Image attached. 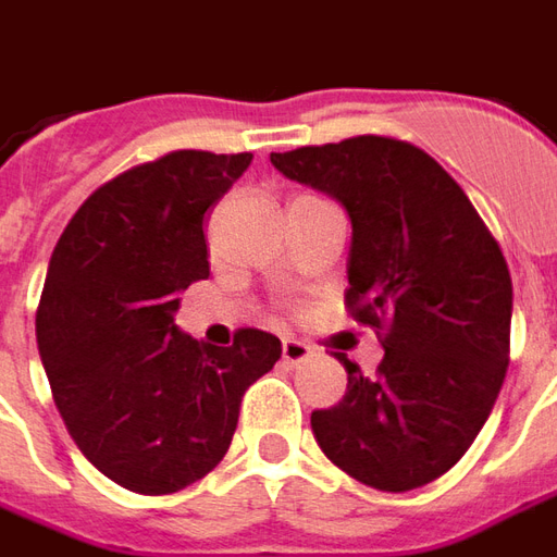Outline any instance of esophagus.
<instances>
[{
	"instance_id": "esophagus-1",
	"label": "esophagus",
	"mask_w": 557,
	"mask_h": 557,
	"mask_svg": "<svg viewBox=\"0 0 557 557\" xmlns=\"http://www.w3.org/2000/svg\"><path fill=\"white\" fill-rule=\"evenodd\" d=\"M310 355H313V346H310V343H304V339H295V337L283 339V361L292 363V367L307 361Z\"/></svg>"
}]
</instances>
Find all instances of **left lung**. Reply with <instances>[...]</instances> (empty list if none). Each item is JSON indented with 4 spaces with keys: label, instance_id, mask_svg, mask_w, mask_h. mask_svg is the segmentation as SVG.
I'll list each match as a JSON object with an SVG mask.
<instances>
[{
    "label": "left lung",
    "instance_id": "obj_1",
    "mask_svg": "<svg viewBox=\"0 0 557 557\" xmlns=\"http://www.w3.org/2000/svg\"><path fill=\"white\" fill-rule=\"evenodd\" d=\"M271 163L346 206V310L385 346L373 379L337 351L349 385L310 414L315 442L373 490L432 483L478 438L510 363L502 247L442 163L406 139L363 134L274 151Z\"/></svg>",
    "mask_w": 557,
    "mask_h": 557
}]
</instances>
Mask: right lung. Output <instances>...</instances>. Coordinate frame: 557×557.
Wrapping results in <instances>:
<instances>
[{
	"mask_svg": "<svg viewBox=\"0 0 557 557\" xmlns=\"http://www.w3.org/2000/svg\"><path fill=\"white\" fill-rule=\"evenodd\" d=\"M250 160L178 148L131 166L77 208L50 256L35 337L55 409L91 466L139 495L206 478L244 391L283 351L259 327L206 346L172 319L178 292L208 277V208Z\"/></svg>",
	"mask_w": 557,
	"mask_h": 557,
	"instance_id": "right-lung-1",
	"label": "right lung"
}]
</instances>
